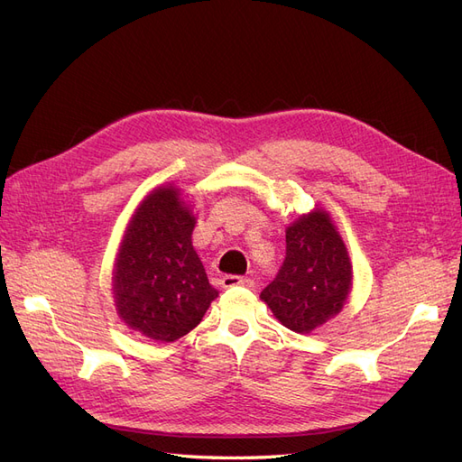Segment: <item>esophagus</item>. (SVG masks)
<instances>
[{"instance_id": "obj_1", "label": "esophagus", "mask_w": 462, "mask_h": 462, "mask_svg": "<svg viewBox=\"0 0 462 462\" xmlns=\"http://www.w3.org/2000/svg\"><path fill=\"white\" fill-rule=\"evenodd\" d=\"M253 279L241 277V275H226L221 277V287L223 289H233V287H253Z\"/></svg>"}]
</instances>
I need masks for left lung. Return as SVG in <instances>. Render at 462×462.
I'll use <instances>...</instances> for the list:
<instances>
[{
  "mask_svg": "<svg viewBox=\"0 0 462 462\" xmlns=\"http://www.w3.org/2000/svg\"><path fill=\"white\" fill-rule=\"evenodd\" d=\"M285 239L282 270L260 299L287 329L310 333L343 310L353 289V263L326 209L299 216Z\"/></svg>",
  "mask_w": 462,
  "mask_h": 462,
  "instance_id": "obj_1",
  "label": "left lung"
}]
</instances>
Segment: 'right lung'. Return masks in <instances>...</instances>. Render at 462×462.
<instances>
[{"label":"right lung","mask_w":462,"mask_h":462,"mask_svg":"<svg viewBox=\"0 0 462 462\" xmlns=\"http://www.w3.org/2000/svg\"><path fill=\"white\" fill-rule=\"evenodd\" d=\"M197 217L180 190L163 185L138 204L114 268V300L125 326L171 343L197 328L219 292L192 246Z\"/></svg>","instance_id":"add662e5"}]
</instances>
